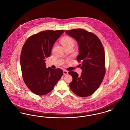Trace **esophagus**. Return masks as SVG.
<instances>
[{"instance_id":"obj_1","label":"esophagus","mask_w":130,"mask_h":130,"mask_svg":"<svg viewBox=\"0 0 130 130\" xmlns=\"http://www.w3.org/2000/svg\"><path fill=\"white\" fill-rule=\"evenodd\" d=\"M63 74L64 75H66L68 74V72L66 70H64L63 71Z\"/></svg>"}]
</instances>
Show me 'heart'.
Masks as SVG:
<instances>
[{"label": "heart", "mask_w": 130, "mask_h": 130, "mask_svg": "<svg viewBox=\"0 0 130 130\" xmlns=\"http://www.w3.org/2000/svg\"><path fill=\"white\" fill-rule=\"evenodd\" d=\"M61 43L64 47H66L70 45H74V40L69 37H65L61 40Z\"/></svg>", "instance_id": "1"}]
</instances>
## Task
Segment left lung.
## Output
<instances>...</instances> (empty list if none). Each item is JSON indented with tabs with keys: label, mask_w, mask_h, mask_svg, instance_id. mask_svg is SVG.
<instances>
[{
	"label": "left lung",
	"mask_w": 130,
	"mask_h": 130,
	"mask_svg": "<svg viewBox=\"0 0 130 130\" xmlns=\"http://www.w3.org/2000/svg\"><path fill=\"white\" fill-rule=\"evenodd\" d=\"M65 32L77 42L79 54L76 60L82 62L80 75L74 71L69 72L73 77L70 89L79 96H89L99 88L105 75L104 48L96 36L85 30L73 29Z\"/></svg>",
	"instance_id": "1"
}]
</instances>
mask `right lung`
<instances>
[{
  "mask_svg": "<svg viewBox=\"0 0 130 130\" xmlns=\"http://www.w3.org/2000/svg\"><path fill=\"white\" fill-rule=\"evenodd\" d=\"M64 30L40 31L29 37L20 55V66L26 85L39 95L51 92L63 75L60 69L46 68L45 58L51 56L53 45Z\"/></svg>",
  "mask_w": 130,
  "mask_h": 130,
  "instance_id": "obj_1",
  "label": "right lung"
}]
</instances>
